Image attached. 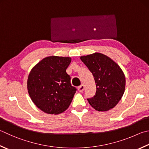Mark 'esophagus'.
<instances>
[{"label": "esophagus", "mask_w": 149, "mask_h": 149, "mask_svg": "<svg viewBox=\"0 0 149 149\" xmlns=\"http://www.w3.org/2000/svg\"><path fill=\"white\" fill-rule=\"evenodd\" d=\"M84 88H85V87H84V85H80L79 87H78V91L80 92H82L84 90Z\"/></svg>", "instance_id": "1"}]
</instances>
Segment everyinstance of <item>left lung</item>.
Here are the masks:
<instances>
[{
  "mask_svg": "<svg viewBox=\"0 0 149 149\" xmlns=\"http://www.w3.org/2000/svg\"><path fill=\"white\" fill-rule=\"evenodd\" d=\"M80 60L88 67L96 83V93L88 99L93 108L106 111L114 108L125 89V76L122 69L107 56L99 52L84 56Z\"/></svg>",
  "mask_w": 149,
  "mask_h": 149,
  "instance_id": "1",
  "label": "left lung"
}]
</instances>
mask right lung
Segmentation results:
<instances>
[{"instance_id": "add662e5", "label": "right lung", "mask_w": 149, "mask_h": 149, "mask_svg": "<svg viewBox=\"0 0 149 149\" xmlns=\"http://www.w3.org/2000/svg\"><path fill=\"white\" fill-rule=\"evenodd\" d=\"M69 57L51 56L43 58L33 67L27 80L30 97L45 113L59 114L68 108L77 88L71 86L66 69Z\"/></svg>"}]
</instances>
